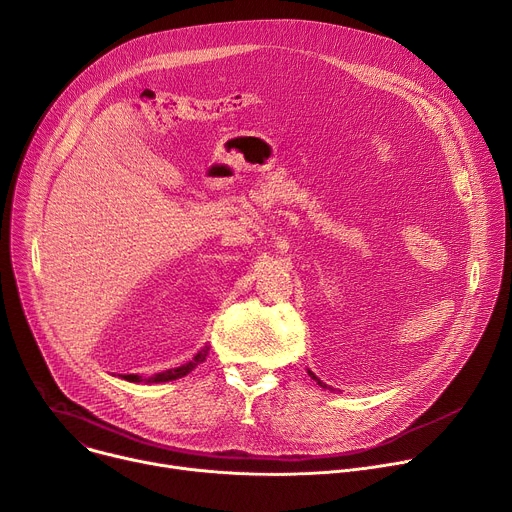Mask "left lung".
Segmentation results:
<instances>
[{
	"instance_id": "left-lung-1",
	"label": "left lung",
	"mask_w": 512,
	"mask_h": 512,
	"mask_svg": "<svg viewBox=\"0 0 512 512\" xmlns=\"http://www.w3.org/2000/svg\"><path fill=\"white\" fill-rule=\"evenodd\" d=\"M308 375H310V377H312V379H314V381H316V383H318L322 389H330V387H328L326 383H322V381H320V379H318V377H316L312 371H308ZM332 391H334V389H332Z\"/></svg>"
}]
</instances>
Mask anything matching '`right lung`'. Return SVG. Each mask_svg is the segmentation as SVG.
<instances>
[{"mask_svg":"<svg viewBox=\"0 0 512 512\" xmlns=\"http://www.w3.org/2000/svg\"><path fill=\"white\" fill-rule=\"evenodd\" d=\"M206 356H208V346H204L202 350H198V354H196L190 362L182 364V367L168 369V371L158 373V375L148 377V379H143V377H139V375H125V379L131 381V383H141V381H143V383H168V381H176V379H182V377H186L188 373H192L200 362L206 360Z\"/></svg>","mask_w":512,"mask_h":512,"instance_id":"add662e5","label":"right lung"}]
</instances>
